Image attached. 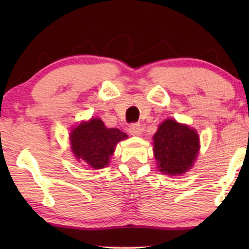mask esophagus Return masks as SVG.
Listing matches in <instances>:
<instances>
[{"mask_svg":"<svg viewBox=\"0 0 249 249\" xmlns=\"http://www.w3.org/2000/svg\"><path fill=\"white\" fill-rule=\"evenodd\" d=\"M129 134L130 135H134V136H138L141 135L142 132V125L141 124H138V122H135V124H131L130 125H129Z\"/></svg>","mask_w":249,"mask_h":249,"instance_id":"1","label":"esophagus"}]
</instances>
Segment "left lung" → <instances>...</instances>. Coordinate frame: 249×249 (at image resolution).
Segmentation results:
<instances>
[{
    "mask_svg": "<svg viewBox=\"0 0 249 249\" xmlns=\"http://www.w3.org/2000/svg\"><path fill=\"white\" fill-rule=\"evenodd\" d=\"M154 156L160 171L179 176L190 169L198 154V136L188 125L168 119L159 127L154 137Z\"/></svg>",
    "mask_w": 249,
    "mask_h": 249,
    "instance_id": "8db88e82",
    "label": "left lung"
}]
</instances>
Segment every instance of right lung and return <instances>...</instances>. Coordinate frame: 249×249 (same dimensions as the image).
<instances>
[{
	"instance_id": "right-lung-1",
	"label": "right lung",
	"mask_w": 249,
	"mask_h": 249,
	"mask_svg": "<svg viewBox=\"0 0 249 249\" xmlns=\"http://www.w3.org/2000/svg\"><path fill=\"white\" fill-rule=\"evenodd\" d=\"M128 135L115 128H107L101 119L81 122L71 132V149L78 160H83L89 168L102 169L107 165L115 145Z\"/></svg>"
}]
</instances>
